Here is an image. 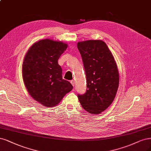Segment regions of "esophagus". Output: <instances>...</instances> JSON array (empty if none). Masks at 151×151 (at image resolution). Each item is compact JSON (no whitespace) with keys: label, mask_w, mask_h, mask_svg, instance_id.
<instances>
[{"label":"esophagus","mask_w":151,"mask_h":151,"mask_svg":"<svg viewBox=\"0 0 151 151\" xmlns=\"http://www.w3.org/2000/svg\"><path fill=\"white\" fill-rule=\"evenodd\" d=\"M70 83H71V84H72V86H74V85H75V81H74V80L70 81Z\"/></svg>","instance_id":"obj_1"}]
</instances>
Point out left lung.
<instances>
[{
    "label": "left lung",
    "instance_id": "obj_1",
    "mask_svg": "<svg viewBox=\"0 0 151 151\" xmlns=\"http://www.w3.org/2000/svg\"><path fill=\"white\" fill-rule=\"evenodd\" d=\"M86 74L87 89L78 94L83 109L99 114L112 103L119 83V74L114 56L101 40H88L77 43Z\"/></svg>",
    "mask_w": 151,
    "mask_h": 151
}]
</instances>
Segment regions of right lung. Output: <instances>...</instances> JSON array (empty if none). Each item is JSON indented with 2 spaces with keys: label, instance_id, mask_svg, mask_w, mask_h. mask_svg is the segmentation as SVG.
Returning a JSON list of instances; mask_svg holds the SVG:
<instances>
[{
  "label": "right lung",
  "instance_id": "add662e5",
  "mask_svg": "<svg viewBox=\"0 0 151 151\" xmlns=\"http://www.w3.org/2000/svg\"><path fill=\"white\" fill-rule=\"evenodd\" d=\"M67 46L62 41L45 39L35 42L24 57L22 72L26 89L45 107L56 106L73 89L69 81L62 79L58 64Z\"/></svg>",
  "mask_w": 151,
  "mask_h": 151
}]
</instances>
